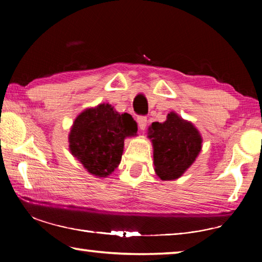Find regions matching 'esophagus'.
<instances>
[{"instance_id":"esophagus-1","label":"esophagus","mask_w":262,"mask_h":262,"mask_svg":"<svg viewBox=\"0 0 262 262\" xmlns=\"http://www.w3.org/2000/svg\"><path fill=\"white\" fill-rule=\"evenodd\" d=\"M137 123H139L140 129L144 130V129H145V127H147V125H148V120H147V118H145V117H142V115H140V117H137Z\"/></svg>"}]
</instances>
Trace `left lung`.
<instances>
[{"mask_svg":"<svg viewBox=\"0 0 262 262\" xmlns=\"http://www.w3.org/2000/svg\"><path fill=\"white\" fill-rule=\"evenodd\" d=\"M148 136L154 147L155 172L162 180L178 179L201 151L200 133L174 112L163 123L152 122Z\"/></svg>","mask_w":262,"mask_h":262,"instance_id":"left-lung-1","label":"left lung"}]
</instances>
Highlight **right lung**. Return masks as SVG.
I'll return each mask as SVG.
<instances>
[{
	"instance_id": "obj_1",
	"label": "right lung",
	"mask_w": 262,
	"mask_h": 262,
	"mask_svg": "<svg viewBox=\"0 0 262 262\" xmlns=\"http://www.w3.org/2000/svg\"><path fill=\"white\" fill-rule=\"evenodd\" d=\"M136 133L137 123L130 114H120L112 105L100 104L75 119L69 149L89 173L106 178L121 162L125 139Z\"/></svg>"
}]
</instances>
